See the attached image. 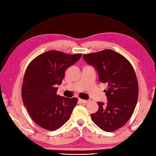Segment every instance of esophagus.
I'll list each match as a JSON object with an SVG mask.
<instances>
[{"label":"esophagus","instance_id":"esophagus-1","mask_svg":"<svg viewBox=\"0 0 156 156\" xmlns=\"http://www.w3.org/2000/svg\"><path fill=\"white\" fill-rule=\"evenodd\" d=\"M79 101L82 103H85V104H87L88 102V100H83V99H81L79 98Z\"/></svg>","mask_w":156,"mask_h":156}]
</instances>
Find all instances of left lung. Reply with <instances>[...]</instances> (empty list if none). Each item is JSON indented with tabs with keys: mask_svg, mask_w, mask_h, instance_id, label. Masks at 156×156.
Returning a JSON list of instances; mask_svg holds the SVG:
<instances>
[{
	"mask_svg": "<svg viewBox=\"0 0 156 156\" xmlns=\"http://www.w3.org/2000/svg\"><path fill=\"white\" fill-rule=\"evenodd\" d=\"M87 64L98 71L99 81L108 83L106 105L98 102L97 112L91 118L101 129L112 132L123 127L131 117L138 96V85L131 64L110 49L84 54Z\"/></svg>",
	"mask_w": 156,
	"mask_h": 156,
	"instance_id": "1",
	"label": "left lung"
}]
</instances>
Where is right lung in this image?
<instances>
[{"label": "right lung", "instance_id": "1", "mask_svg": "<svg viewBox=\"0 0 156 156\" xmlns=\"http://www.w3.org/2000/svg\"><path fill=\"white\" fill-rule=\"evenodd\" d=\"M81 56L49 50L28 65L22 84V100L31 119L41 127L55 130L69 119L77 98L57 95L56 86L62 84L66 69Z\"/></svg>", "mask_w": 156, "mask_h": 156}]
</instances>
